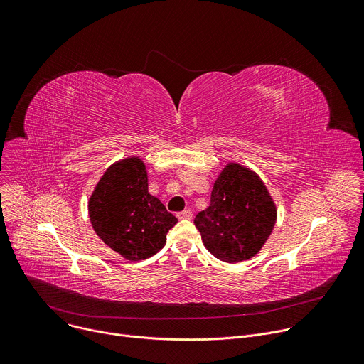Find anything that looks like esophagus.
Returning <instances> with one entry per match:
<instances>
[{"mask_svg":"<svg viewBox=\"0 0 364 364\" xmlns=\"http://www.w3.org/2000/svg\"><path fill=\"white\" fill-rule=\"evenodd\" d=\"M177 218L180 219V220H183V219H191L193 218V212L191 210H183V212H180V213H177Z\"/></svg>","mask_w":364,"mask_h":364,"instance_id":"1","label":"esophagus"}]
</instances>
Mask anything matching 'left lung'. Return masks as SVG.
I'll use <instances>...</instances> for the list:
<instances>
[{
	"label": "left lung",
	"mask_w": 364,
	"mask_h": 364,
	"mask_svg": "<svg viewBox=\"0 0 364 364\" xmlns=\"http://www.w3.org/2000/svg\"><path fill=\"white\" fill-rule=\"evenodd\" d=\"M277 222V205L255 171L225 166L215 181L210 205L194 225L212 255L228 264L247 261L262 249Z\"/></svg>",
	"instance_id": "left-lung-1"
}]
</instances>
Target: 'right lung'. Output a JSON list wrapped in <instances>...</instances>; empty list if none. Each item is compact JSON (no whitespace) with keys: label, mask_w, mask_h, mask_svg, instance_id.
Segmentation results:
<instances>
[{"label":"right lung","mask_w":364,"mask_h":364,"mask_svg":"<svg viewBox=\"0 0 364 364\" xmlns=\"http://www.w3.org/2000/svg\"><path fill=\"white\" fill-rule=\"evenodd\" d=\"M93 230L127 261L157 253L177 223L166 205L148 193V177L139 157L114 163L97 181L89 203Z\"/></svg>","instance_id":"right-lung-1"}]
</instances>
